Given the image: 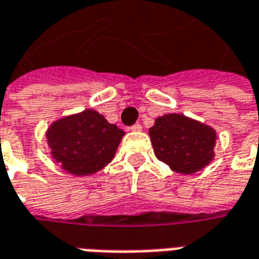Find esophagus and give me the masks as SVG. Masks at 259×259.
I'll return each instance as SVG.
<instances>
[{"instance_id": "34e87169", "label": "esophagus", "mask_w": 259, "mask_h": 259, "mask_svg": "<svg viewBox=\"0 0 259 259\" xmlns=\"http://www.w3.org/2000/svg\"><path fill=\"white\" fill-rule=\"evenodd\" d=\"M130 130H132V132H141V130H143V127H141L140 123H136V124H133L132 127H130Z\"/></svg>"}]
</instances>
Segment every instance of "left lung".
<instances>
[{
  "label": "left lung",
  "instance_id": "8db88e82",
  "mask_svg": "<svg viewBox=\"0 0 259 259\" xmlns=\"http://www.w3.org/2000/svg\"><path fill=\"white\" fill-rule=\"evenodd\" d=\"M148 133L155 157L178 174H195L215 157V129L182 113L159 116Z\"/></svg>",
  "mask_w": 259,
  "mask_h": 259
}]
</instances>
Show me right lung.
Returning <instances> with one entry per match:
<instances>
[{"mask_svg":"<svg viewBox=\"0 0 259 259\" xmlns=\"http://www.w3.org/2000/svg\"><path fill=\"white\" fill-rule=\"evenodd\" d=\"M123 136L94 109L58 119L46 133L54 161L73 176H90L107 166Z\"/></svg>","mask_w":259,"mask_h":259,"instance_id":"add662e5","label":"right lung"}]
</instances>
